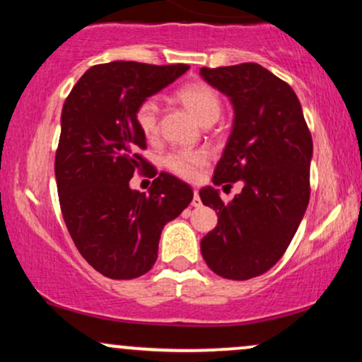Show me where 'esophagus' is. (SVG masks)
<instances>
[{"label":"esophagus","instance_id":"esophagus-1","mask_svg":"<svg viewBox=\"0 0 362 362\" xmlns=\"http://www.w3.org/2000/svg\"><path fill=\"white\" fill-rule=\"evenodd\" d=\"M194 207H201V197H199V190L194 189V199H192Z\"/></svg>","mask_w":362,"mask_h":362}]
</instances>
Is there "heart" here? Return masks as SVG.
<instances>
[{
    "label": "heart",
    "instance_id": "b5f03b06",
    "mask_svg": "<svg viewBox=\"0 0 362 362\" xmlns=\"http://www.w3.org/2000/svg\"><path fill=\"white\" fill-rule=\"evenodd\" d=\"M177 98L194 114V117L201 124L214 122L221 114V100L214 88H211L206 83H190L182 86L177 91ZM158 115H160V105L156 98H146L136 109V124L144 138L155 139L158 134ZM209 160V153L206 149H175L170 151L163 158V165L170 172L182 178L192 180L199 175L201 170Z\"/></svg>",
    "mask_w": 362,
    "mask_h": 362
}]
</instances>
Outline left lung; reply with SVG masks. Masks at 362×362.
Masks as SVG:
<instances>
[{
    "instance_id": "left-lung-1",
    "label": "left lung",
    "mask_w": 362,
    "mask_h": 362,
    "mask_svg": "<svg viewBox=\"0 0 362 362\" xmlns=\"http://www.w3.org/2000/svg\"><path fill=\"white\" fill-rule=\"evenodd\" d=\"M201 76L235 110L213 184L243 182L230 202L214 187L201 189L202 204L218 214L201 252L218 276L247 281L277 264L300 226L310 201L313 141L296 93L260 64L201 68Z\"/></svg>"
}]
</instances>
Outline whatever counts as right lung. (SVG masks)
Returning <instances> with one entry per match:
<instances>
[{"label": "right lung", "mask_w": 362, "mask_h": 362, "mask_svg": "<svg viewBox=\"0 0 362 362\" xmlns=\"http://www.w3.org/2000/svg\"><path fill=\"white\" fill-rule=\"evenodd\" d=\"M187 69L134 61L97 64L62 105L54 165L62 218L83 259L110 279L146 274L158 259L163 226L194 197L185 182L165 172L149 194L129 187L134 172L149 167L138 153L146 138L136 109Z\"/></svg>", "instance_id": "1"}]
</instances>
